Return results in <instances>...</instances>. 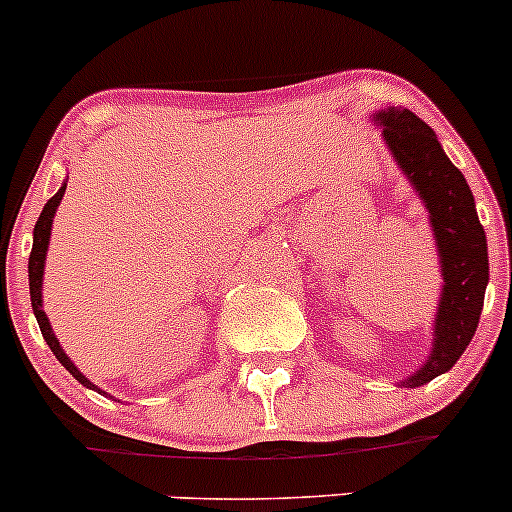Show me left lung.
<instances>
[{"instance_id": "8db88e82", "label": "left lung", "mask_w": 512, "mask_h": 512, "mask_svg": "<svg viewBox=\"0 0 512 512\" xmlns=\"http://www.w3.org/2000/svg\"><path fill=\"white\" fill-rule=\"evenodd\" d=\"M372 119L395 165L423 200L438 247L443 290L433 320V347L423 367L400 382L403 388H420L448 372L478 330L490 280L488 240L463 172L450 162L428 124L403 107H385Z\"/></svg>"}]
</instances>
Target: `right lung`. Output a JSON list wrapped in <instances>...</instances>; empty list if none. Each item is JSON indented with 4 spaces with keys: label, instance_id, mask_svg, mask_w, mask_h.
I'll return each instance as SVG.
<instances>
[{
    "label": "right lung",
    "instance_id": "right-lung-1",
    "mask_svg": "<svg viewBox=\"0 0 512 512\" xmlns=\"http://www.w3.org/2000/svg\"><path fill=\"white\" fill-rule=\"evenodd\" d=\"M64 190H67V182H62V187L57 190V195L52 197V200L44 205L42 215H39L37 225H34V240H32V255H29V297H32V310H34V317H37L39 322V330H42V337L44 342L49 345V350L54 352V357H57L59 362H62L64 367L69 370V375L74 377V380H79L84 385V388L89 390H97V393L107 395L104 390H99L94 382H89V377L84 375L82 370H79L77 365H74L72 360L67 357V352L62 350V345H59L57 335H54L52 325H49V317L44 315L42 310V282H44V262H47V250H49V235H52V225H54V215H57V207L59 202H62L64 197Z\"/></svg>",
    "mask_w": 512,
    "mask_h": 512
}]
</instances>
